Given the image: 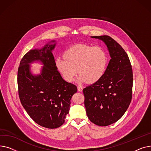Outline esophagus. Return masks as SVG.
<instances>
[{
  "instance_id": "34e87169",
  "label": "esophagus",
  "mask_w": 151,
  "mask_h": 151,
  "mask_svg": "<svg viewBox=\"0 0 151 151\" xmlns=\"http://www.w3.org/2000/svg\"><path fill=\"white\" fill-rule=\"evenodd\" d=\"M77 88H78V91L79 92H82L83 91V88L81 86H77Z\"/></svg>"
}]
</instances>
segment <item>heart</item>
Segmentation results:
<instances>
[{
	"instance_id": "heart-1",
	"label": "heart",
	"mask_w": 151,
	"mask_h": 151,
	"mask_svg": "<svg viewBox=\"0 0 151 151\" xmlns=\"http://www.w3.org/2000/svg\"><path fill=\"white\" fill-rule=\"evenodd\" d=\"M108 63L105 51L99 46L76 45L65 52L63 58L55 60L58 69L64 80L71 82L78 72V81L93 84L104 76Z\"/></svg>"
}]
</instances>
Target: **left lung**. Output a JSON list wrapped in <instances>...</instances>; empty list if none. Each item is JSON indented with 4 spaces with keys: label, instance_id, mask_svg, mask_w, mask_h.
<instances>
[{
    "label": "left lung",
    "instance_id": "left-lung-1",
    "mask_svg": "<svg viewBox=\"0 0 151 151\" xmlns=\"http://www.w3.org/2000/svg\"><path fill=\"white\" fill-rule=\"evenodd\" d=\"M104 42L111 59L100 80L83 89L89 120L99 126L112 124L122 117L132 100L133 71L127 54L108 35L93 36Z\"/></svg>",
    "mask_w": 151,
    "mask_h": 151
}]
</instances>
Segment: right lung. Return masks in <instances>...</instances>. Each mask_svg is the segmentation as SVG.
Returning a JSON list of instances; mask_svg holds the SVG:
<instances>
[{
	"label": "right lung",
	"instance_id": "obj_1",
	"mask_svg": "<svg viewBox=\"0 0 151 151\" xmlns=\"http://www.w3.org/2000/svg\"><path fill=\"white\" fill-rule=\"evenodd\" d=\"M50 43L24 55L17 80L19 99L29 116L43 127L56 129L64 123L70 100L77 88L62 78L52 53L55 43ZM36 60L40 61L44 66L40 74L33 76L29 63Z\"/></svg>",
	"mask_w": 151,
	"mask_h": 151
}]
</instances>
